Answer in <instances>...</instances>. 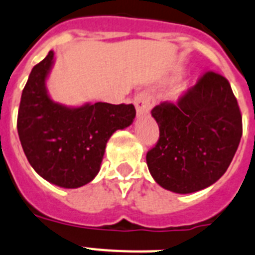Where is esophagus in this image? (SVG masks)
<instances>
[{"label":"esophagus","mask_w":255,"mask_h":255,"mask_svg":"<svg viewBox=\"0 0 255 255\" xmlns=\"http://www.w3.org/2000/svg\"><path fill=\"white\" fill-rule=\"evenodd\" d=\"M133 104L136 106L137 115L140 117V115L147 114L150 112V109L154 105V99L150 95L145 94V92H141L137 96H134Z\"/></svg>","instance_id":"1"}]
</instances>
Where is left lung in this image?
<instances>
[{
  "label": "left lung",
  "mask_w": 255,
  "mask_h": 255,
  "mask_svg": "<svg viewBox=\"0 0 255 255\" xmlns=\"http://www.w3.org/2000/svg\"><path fill=\"white\" fill-rule=\"evenodd\" d=\"M151 115L160 134L146 163L158 185L191 194L225 174L243 134L238 100L225 77L207 72L176 105L161 103Z\"/></svg>",
  "instance_id": "8db88e82"
}]
</instances>
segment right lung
I'll return each mask as SVG.
<instances>
[{
    "instance_id": "add662e5",
    "label": "right lung",
    "mask_w": 255,
    "mask_h": 255,
    "mask_svg": "<svg viewBox=\"0 0 255 255\" xmlns=\"http://www.w3.org/2000/svg\"><path fill=\"white\" fill-rule=\"evenodd\" d=\"M54 63L55 52L50 51L30 72L17 113V133L26 159L42 178L77 189L97 176L106 143L115 130L132 125L136 109L132 104L56 103L46 87Z\"/></svg>"
}]
</instances>
